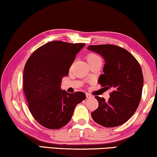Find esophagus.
<instances>
[{
    "label": "esophagus",
    "mask_w": 157,
    "mask_h": 157,
    "mask_svg": "<svg viewBox=\"0 0 157 157\" xmlns=\"http://www.w3.org/2000/svg\"><path fill=\"white\" fill-rule=\"evenodd\" d=\"M86 97H87V98H92V96L90 93H86Z\"/></svg>",
    "instance_id": "esophagus-1"
}]
</instances>
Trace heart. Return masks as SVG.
<instances>
[{
  "mask_svg": "<svg viewBox=\"0 0 157 157\" xmlns=\"http://www.w3.org/2000/svg\"><path fill=\"white\" fill-rule=\"evenodd\" d=\"M100 57H99L98 56H97L95 54H90L88 55L87 57V62L88 63H90V62H93L94 60H96V59H100Z\"/></svg>",
  "mask_w": 157,
  "mask_h": 157,
  "instance_id": "b5f03b06",
  "label": "heart"
}]
</instances>
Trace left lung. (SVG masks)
<instances>
[{
    "instance_id": "1",
    "label": "left lung",
    "mask_w": 157,
    "mask_h": 157,
    "mask_svg": "<svg viewBox=\"0 0 157 157\" xmlns=\"http://www.w3.org/2000/svg\"><path fill=\"white\" fill-rule=\"evenodd\" d=\"M87 49L105 59L104 73L98 81L107 90H112L107 101L95 97L99 107L92 112V117L105 127H117L130 119L140 105L144 84L142 68L135 57L117 45H90Z\"/></svg>"
}]
</instances>
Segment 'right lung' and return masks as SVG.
Instances as JSON below:
<instances>
[{"label": "right lung", "instance_id": "1", "mask_svg": "<svg viewBox=\"0 0 157 157\" xmlns=\"http://www.w3.org/2000/svg\"><path fill=\"white\" fill-rule=\"evenodd\" d=\"M85 44L52 41L35 50L23 72V90L30 113L43 127L57 129L71 120L75 108L86 98L82 92L60 89L76 55Z\"/></svg>", "mask_w": 157, "mask_h": 157}]
</instances>
